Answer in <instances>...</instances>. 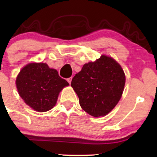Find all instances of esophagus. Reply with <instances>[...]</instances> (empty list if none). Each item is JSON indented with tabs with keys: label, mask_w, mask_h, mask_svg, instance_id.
I'll use <instances>...</instances> for the list:
<instances>
[{
	"label": "esophagus",
	"mask_w": 157,
	"mask_h": 157,
	"mask_svg": "<svg viewBox=\"0 0 157 157\" xmlns=\"http://www.w3.org/2000/svg\"><path fill=\"white\" fill-rule=\"evenodd\" d=\"M71 80H72V77H69V78H68V79H67V81H68V82H69V84L71 83Z\"/></svg>",
	"instance_id": "obj_1"
}]
</instances>
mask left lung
I'll use <instances>...</instances> for the list:
<instances>
[{"label": "left lung", "instance_id": "1", "mask_svg": "<svg viewBox=\"0 0 157 157\" xmlns=\"http://www.w3.org/2000/svg\"><path fill=\"white\" fill-rule=\"evenodd\" d=\"M125 75L120 65L111 57L102 55L94 62L83 65L71 86L79 97L82 109L94 117H103L121 98Z\"/></svg>", "mask_w": 157, "mask_h": 157}]
</instances>
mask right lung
<instances>
[{"label": "right lung", "mask_w": 157, "mask_h": 157, "mask_svg": "<svg viewBox=\"0 0 157 157\" xmlns=\"http://www.w3.org/2000/svg\"><path fill=\"white\" fill-rule=\"evenodd\" d=\"M68 82L59 76L56 69L44 63L27 64L16 78L21 98L35 111L45 112L56 105L59 94Z\"/></svg>", "instance_id": "add662e5"}]
</instances>
